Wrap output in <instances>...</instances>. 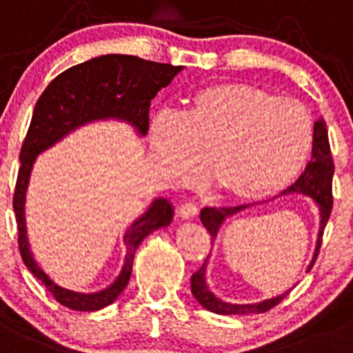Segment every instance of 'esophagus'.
<instances>
[{"label":"esophagus","instance_id":"esophagus-1","mask_svg":"<svg viewBox=\"0 0 353 353\" xmlns=\"http://www.w3.org/2000/svg\"><path fill=\"white\" fill-rule=\"evenodd\" d=\"M196 214H198L196 205L190 203V201H186V203H181L179 207H177V215H179L181 219H193Z\"/></svg>","mask_w":353,"mask_h":353}]
</instances>
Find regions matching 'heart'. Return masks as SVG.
<instances>
[{
	"label": "heart",
	"instance_id": "heart-1",
	"mask_svg": "<svg viewBox=\"0 0 353 353\" xmlns=\"http://www.w3.org/2000/svg\"><path fill=\"white\" fill-rule=\"evenodd\" d=\"M312 136L299 101L246 82L203 88L179 119L160 114L150 124V145L167 179L190 183L207 163L208 183L234 203L285 190L302 170Z\"/></svg>",
	"mask_w": 353,
	"mask_h": 353
}]
</instances>
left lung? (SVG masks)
<instances>
[{
	"mask_svg": "<svg viewBox=\"0 0 353 353\" xmlns=\"http://www.w3.org/2000/svg\"><path fill=\"white\" fill-rule=\"evenodd\" d=\"M333 174H334V163L333 157H331V148H330V138H327V129L324 119L314 124V139H312V157H310L309 163H307L305 170L300 174L299 179L295 181V184L288 188V190L283 191L285 193H303L309 194L314 201L317 203L321 212V225H319V234H317V246L316 253H314V259L310 262L309 269H312L314 262H316L317 255H319L321 241H323V232L324 228L327 224V219H330L331 210H333ZM248 205H238V207H205L200 214L201 224L205 225V229L210 234L212 243H214L215 236H217L219 228L222 225V222L228 217H231L232 214L239 210H245L248 208ZM207 260L205 259L203 265L191 276V293H193L194 299L200 302V305H203L205 309L210 310V312L221 314V316H245V314H262L271 310L272 307L278 305L286 295H279L276 299L263 300L259 303H246V305H238V303H228L222 302L221 299L214 295V293L208 290L207 283H205V268H207Z\"/></svg>",
	"mask_w": 353,
	"mask_h": 353,
	"instance_id": "left-lung-1",
	"label": "left lung"
}]
</instances>
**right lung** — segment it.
Masks as SVG:
<instances>
[{"label": "right lung", "mask_w": 353, "mask_h": 353, "mask_svg": "<svg viewBox=\"0 0 353 353\" xmlns=\"http://www.w3.org/2000/svg\"><path fill=\"white\" fill-rule=\"evenodd\" d=\"M183 67L143 60L131 54H103L61 72L48 84L34 107L30 125L20 150V169L13 193V210L19 231V250L23 263L43 283L57 302L81 312H94L114 303L131 279L132 260L139 243L159 228L170 224L172 207L157 198L145 215L124 236V268L114 285L98 293H75L51 281L32 259L26 236L23 200L36 157L79 125L100 119H121L145 136L150 129V105L160 90L172 82Z\"/></svg>", "instance_id": "add662e5"}]
</instances>
